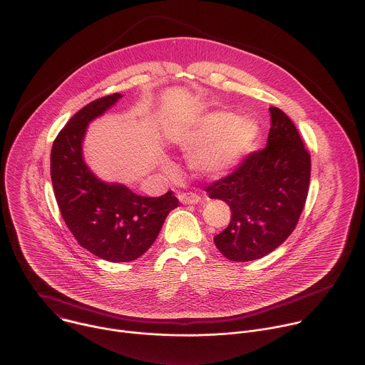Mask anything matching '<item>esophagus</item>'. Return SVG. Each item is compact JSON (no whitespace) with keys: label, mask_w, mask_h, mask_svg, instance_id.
I'll return each instance as SVG.
<instances>
[{"label":"esophagus","mask_w":365,"mask_h":365,"mask_svg":"<svg viewBox=\"0 0 365 365\" xmlns=\"http://www.w3.org/2000/svg\"><path fill=\"white\" fill-rule=\"evenodd\" d=\"M179 200L183 205H196L197 202H200V196L195 192H185L179 195Z\"/></svg>","instance_id":"34e87169"}]
</instances>
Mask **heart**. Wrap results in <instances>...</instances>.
Instances as JSON below:
<instances>
[{"mask_svg": "<svg viewBox=\"0 0 365 365\" xmlns=\"http://www.w3.org/2000/svg\"><path fill=\"white\" fill-rule=\"evenodd\" d=\"M259 126L252 117H235L217 110L199 115L193 123L173 136V143L193 153V165L203 173L219 175L230 170L255 145Z\"/></svg>", "mask_w": 365, "mask_h": 365, "instance_id": "obj_1", "label": "heart"}]
</instances>
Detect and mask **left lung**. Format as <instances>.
Masks as SVG:
<instances>
[{"label":"left lung","mask_w":365,"mask_h":365,"mask_svg":"<svg viewBox=\"0 0 365 365\" xmlns=\"http://www.w3.org/2000/svg\"><path fill=\"white\" fill-rule=\"evenodd\" d=\"M269 110L267 146L205 189L210 199L230 207L227 227L213 240L233 262L261 259L275 251L295 229L309 190L311 155L292 120L278 107Z\"/></svg>","instance_id":"obj_1"}]
</instances>
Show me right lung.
I'll list each match as a JSON object with an SVG mask.
<instances>
[{"mask_svg":"<svg viewBox=\"0 0 365 365\" xmlns=\"http://www.w3.org/2000/svg\"><path fill=\"white\" fill-rule=\"evenodd\" d=\"M120 97L113 93L78 110L51 149V182L67 227L84 250L110 262L142 257L179 205L172 190L159 197L139 196L126 186L100 182L86 166L81 155L86 128Z\"/></svg>","mask_w":365,"mask_h":365,"instance_id":"1","label":"right lung"}]
</instances>
